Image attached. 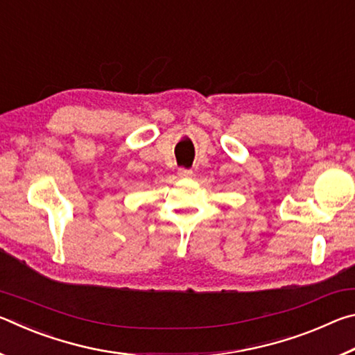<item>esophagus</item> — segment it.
I'll use <instances>...</instances> for the list:
<instances>
[{
	"instance_id": "1",
	"label": "esophagus",
	"mask_w": 355,
	"mask_h": 355,
	"mask_svg": "<svg viewBox=\"0 0 355 355\" xmlns=\"http://www.w3.org/2000/svg\"><path fill=\"white\" fill-rule=\"evenodd\" d=\"M192 175L191 169H184V167H180L178 169V177L180 178H189Z\"/></svg>"
}]
</instances>
